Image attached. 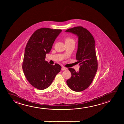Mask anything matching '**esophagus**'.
<instances>
[{
	"instance_id": "obj_1",
	"label": "esophagus",
	"mask_w": 124,
	"mask_h": 124,
	"mask_svg": "<svg viewBox=\"0 0 124 124\" xmlns=\"http://www.w3.org/2000/svg\"><path fill=\"white\" fill-rule=\"evenodd\" d=\"M61 69H62V70H65L67 69V68L64 67H62Z\"/></svg>"
}]
</instances>
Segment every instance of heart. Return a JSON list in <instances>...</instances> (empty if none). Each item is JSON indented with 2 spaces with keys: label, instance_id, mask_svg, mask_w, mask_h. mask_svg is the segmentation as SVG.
Segmentation results:
<instances>
[{
  "label": "heart",
  "instance_id": "heart-1",
  "mask_svg": "<svg viewBox=\"0 0 124 124\" xmlns=\"http://www.w3.org/2000/svg\"><path fill=\"white\" fill-rule=\"evenodd\" d=\"M65 43L66 44H75V40L74 39L71 37H66L64 38Z\"/></svg>",
  "mask_w": 124,
  "mask_h": 124
}]
</instances>
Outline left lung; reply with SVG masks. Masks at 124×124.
I'll use <instances>...</instances> for the list:
<instances>
[{
  "label": "left lung",
  "mask_w": 124,
  "mask_h": 124,
  "mask_svg": "<svg viewBox=\"0 0 124 124\" xmlns=\"http://www.w3.org/2000/svg\"><path fill=\"white\" fill-rule=\"evenodd\" d=\"M78 37V47L76 60L79 63V71L69 68L71 77L67 80L69 87L75 92L87 89L95 76L98 69V61L93 37L89 31L82 26L75 27L66 31Z\"/></svg>",
  "instance_id": "left-lung-1"
}]
</instances>
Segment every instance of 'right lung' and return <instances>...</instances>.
<instances>
[{"label":"right lung","instance_id":"right-lung-1","mask_svg":"<svg viewBox=\"0 0 124 124\" xmlns=\"http://www.w3.org/2000/svg\"><path fill=\"white\" fill-rule=\"evenodd\" d=\"M61 29L43 28L35 31L27 43L23 63V70L28 81L39 90L50 86L61 67L49 64L45 60Z\"/></svg>","mask_w":124,"mask_h":124}]
</instances>
